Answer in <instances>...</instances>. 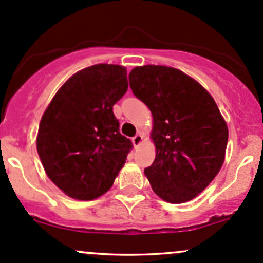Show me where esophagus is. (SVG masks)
Listing matches in <instances>:
<instances>
[{
  "label": "esophagus",
  "instance_id": "34e87169",
  "mask_svg": "<svg viewBox=\"0 0 263 263\" xmlns=\"http://www.w3.org/2000/svg\"><path fill=\"white\" fill-rule=\"evenodd\" d=\"M133 144H134V147H138V145L142 144L143 142V135L142 134H137L134 138H133Z\"/></svg>",
  "mask_w": 263,
  "mask_h": 263
}]
</instances>
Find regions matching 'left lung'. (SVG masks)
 <instances>
[{"mask_svg":"<svg viewBox=\"0 0 263 263\" xmlns=\"http://www.w3.org/2000/svg\"><path fill=\"white\" fill-rule=\"evenodd\" d=\"M130 88L148 106L156 157L144 170L153 192L168 203L196 198L219 174L229 130L212 96L181 70L137 66Z\"/></svg>","mask_w":263,"mask_h":263,"instance_id":"1","label":"left lung"}]
</instances>
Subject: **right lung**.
Instances as JSON below:
<instances>
[{
    "label": "right lung",
    "instance_id": "right-lung-1",
    "mask_svg": "<svg viewBox=\"0 0 263 263\" xmlns=\"http://www.w3.org/2000/svg\"><path fill=\"white\" fill-rule=\"evenodd\" d=\"M126 90L125 67L93 65L71 75L43 112L38 155L49 180L70 198L105 194L126 162L133 145L112 111Z\"/></svg>",
    "mask_w": 263,
    "mask_h": 263
}]
</instances>
